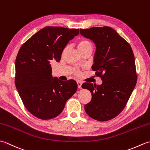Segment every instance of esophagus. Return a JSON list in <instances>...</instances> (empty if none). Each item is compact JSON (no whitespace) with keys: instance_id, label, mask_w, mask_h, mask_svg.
<instances>
[{"instance_id":"1","label":"esophagus","mask_w":150,"mask_h":150,"mask_svg":"<svg viewBox=\"0 0 150 150\" xmlns=\"http://www.w3.org/2000/svg\"><path fill=\"white\" fill-rule=\"evenodd\" d=\"M77 85H78V88L79 89L82 88V83L80 81H77Z\"/></svg>"}]
</instances>
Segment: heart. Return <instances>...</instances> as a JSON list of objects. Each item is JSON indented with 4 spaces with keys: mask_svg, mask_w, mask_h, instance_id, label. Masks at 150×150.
<instances>
[{
    "mask_svg": "<svg viewBox=\"0 0 150 150\" xmlns=\"http://www.w3.org/2000/svg\"><path fill=\"white\" fill-rule=\"evenodd\" d=\"M77 47L79 52H81L83 50L89 48V47H92V44L91 43L90 41H89L86 39H82L79 41V42L77 44ZM66 50H67V47H65L63 50L62 53L63 54L64 53L66 52Z\"/></svg>",
    "mask_w": 150,
    "mask_h": 150,
    "instance_id": "heart-1",
    "label": "heart"
}]
</instances>
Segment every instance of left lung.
Instances as JSON below:
<instances>
[{
  "label": "left lung",
  "mask_w": 150,
  "mask_h": 150,
  "mask_svg": "<svg viewBox=\"0 0 150 150\" xmlns=\"http://www.w3.org/2000/svg\"><path fill=\"white\" fill-rule=\"evenodd\" d=\"M80 33L95 44L96 50L91 68L103 81L100 85L90 82L82 85L92 95L84 110L95 120H111L123 110L135 87L137 77L133 50L110 27L81 29Z\"/></svg>",
  "instance_id": "left-lung-1"
}]
</instances>
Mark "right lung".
Returning <instances> with one entry per match:
<instances>
[{
	"label": "right lung",
	"instance_id": "right-lung-1",
	"mask_svg": "<svg viewBox=\"0 0 150 150\" xmlns=\"http://www.w3.org/2000/svg\"><path fill=\"white\" fill-rule=\"evenodd\" d=\"M79 29L47 26L28 39L15 60V86L24 106L39 119L58 116L77 90L74 80L53 77L51 63L60 62L64 49Z\"/></svg>",
	"mask_w": 150,
	"mask_h": 150
}]
</instances>
